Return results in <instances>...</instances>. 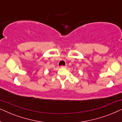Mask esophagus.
Masks as SVG:
<instances>
[{"label": "esophagus", "mask_w": 122, "mask_h": 122, "mask_svg": "<svg viewBox=\"0 0 122 122\" xmlns=\"http://www.w3.org/2000/svg\"><path fill=\"white\" fill-rule=\"evenodd\" d=\"M61 67L62 68H66V66H61Z\"/></svg>", "instance_id": "34e87169"}]
</instances>
